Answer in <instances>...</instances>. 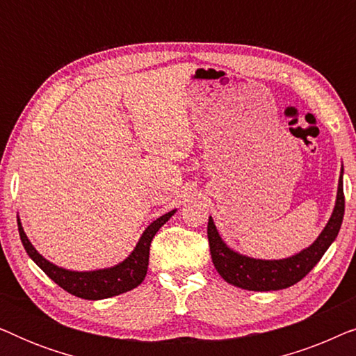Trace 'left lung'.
Instances as JSON below:
<instances>
[{
  "label": "left lung",
  "mask_w": 356,
  "mask_h": 356,
  "mask_svg": "<svg viewBox=\"0 0 356 356\" xmlns=\"http://www.w3.org/2000/svg\"><path fill=\"white\" fill-rule=\"evenodd\" d=\"M343 167L340 170L337 199L324 230L313 241V245L305 248L296 254L285 259H256L245 254H240L235 250L227 246V243L218 235L216 223L209 217L207 238L211 246L212 262L218 274L228 284L240 286L243 290L251 291H270L289 289L300 282L313 267L321 261L324 252L329 250L335 238L339 235L340 225L343 220L345 197H343Z\"/></svg>",
  "instance_id": "1"
}]
</instances>
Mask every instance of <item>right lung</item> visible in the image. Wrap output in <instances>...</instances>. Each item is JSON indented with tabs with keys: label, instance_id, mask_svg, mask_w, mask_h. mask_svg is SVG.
Listing matches in <instances>:
<instances>
[{
	"label": "right lung",
	"instance_id": "1",
	"mask_svg": "<svg viewBox=\"0 0 356 356\" xmlns=\"http://www.w3.org/2000/svg\"><path fill=\"white\" fill-rule=\"evenodd\" d=\"M177 212L170 211L165 216L159 217L157 220H154L150 225L145 228L143 235H140L138 245L133 250V252L126 257L124 261H121L120 264L106 267V269H97V270H86V272H77V270H67L63 267H58L48 259H45L40 252H38L33 245L29 240L26 232H24L21 218L17 217V227H19V236L24 248H26L27 254L31 256V259L55 282L56 285H60L63 290H66L67 293L79 296L84 300H104L110 298V296H116L136 289V286L143 284L147 274V266H149V250L150 243H152L155 233L160 230V227L163 223L170 220V217Z\"/></svg>",
	"mask_w": 356,
	"mask_h": 356
}]
</instances>
